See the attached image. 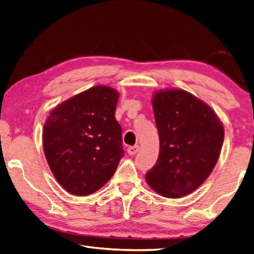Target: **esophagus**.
<instances>
[{
	"label": "esophagus",
	"mask_w": 254,
	"mask_h": 254,
	"mask_svg": "<svg viewBox=\"0 0 254 254\" xmlns=\"http://www.w3.org/2000/svg\"><path fill=\"white\" fill-rule=\"evenodd\" d=\"M138 150H139V146H138V145H135V146H130V147H128L127 148V153H128V155L133 156V155L137 154Z\"/></svg>",
	"instance_id": "1"
}]
</instances>
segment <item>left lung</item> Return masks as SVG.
I'll return each instance as SVG.
<instances>
[{
	"instance_id": "left-lung-1",
	"label": "left lung",
	"mask_w": 254,
	"mask_h": 254,
	"mask_svg": "<svg viewBox=\"0 0 254 254\" xmlns=\"http://www.w3.org/2000/svg\"><path fill=\"white\" fill-rule=\"evenodd\" d=\"M152 104L159 155L145 178L160 195L179 198L195 191L213 171L224 127L212 108L183 89L160 90Z\"/></svg>"
}]
</instances>
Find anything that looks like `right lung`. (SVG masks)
<instances>
[{
	"instance_id": "obj_1",
	"label": "right lung",
	"mask_w": 254,
	"mask_h": 254,
	"mask_svg": "<svg viewBox=\"0 0 254 254\" xmlns=\"http://www.w3.org/2000/svg\"><path fill=\"white\" fill-rule=\"evenodd\" d=\"M119 93L94 86L50 112L42 144L57 181L74 195L98 191L124 156L121 126L115 113Z\"/></svg>"
}]
</instances>
